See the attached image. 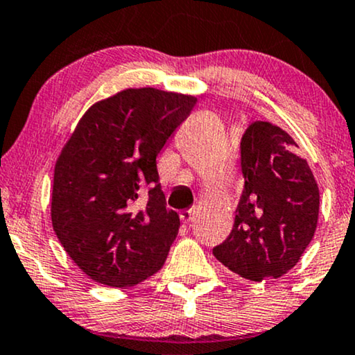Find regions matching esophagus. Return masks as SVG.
<instances>
[{
    "mask_svg": "<svg viewBox=\"0 0 355 355\" xmlns=\"http://www.w3.org/2000/svg\"><path fill=\"white\" fill-rule=\"evenodd\" d=\"M193 215H195L193 208H190V210H183V211H180V220L183 221V223H190V221L193 220Z\"/></svg>",
    "mask_w": 355,
    "mask_h": 355,
    "instance_id": "1",
    "label": "esophagus"
}]
</instances>
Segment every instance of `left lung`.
Segmentation results:
<instances>
[{
	"label": "left lung",
	"instance_id": "left-lung-1",
	"mask_svg": "<svg viewBox=\"0 0 355 355\" xmlns=\"http://www.w3.org/2000/svg\"><path fill=\"white\" fill-rule=\"evenodd\" d=\"M245 189L230 236L213 248L245 279L281 277L313 240L319 189L293 137L270 122H253L241 139Z\"/></svg>",
	"mask_w": 355,
	"mask_h": 355
}]
</instances>
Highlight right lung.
Listing matches in <instances>:
<instances>
[{
	"instance_id": "right-lung-1",
	"label": "right lung",
	"mask_w": 355,
	"mask_h": 355,
	"mask_svg": "<svg viewBox=\"0 0 355 355\" xmlns=\"http://www.w3.org/2000/svg\"><path fill=\"white\" fill-rule=\"evenodd\" d=\"M195 104L189 94L125 89L85 110L62 147L51 221L91 279L127 288L164 266L180 218L165 207L157 155ZM144 189L149 200L139 207Z\"/></svg>"
}]
</instances>
